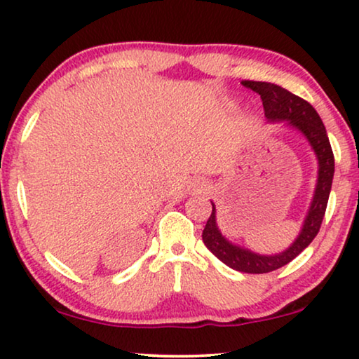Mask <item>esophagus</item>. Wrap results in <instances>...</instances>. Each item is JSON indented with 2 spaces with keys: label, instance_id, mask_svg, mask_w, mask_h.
<instances>
[{
  "label": "esophagus",
  "instance_id": "1",
  "mask_svg": "<svg viewBox=\"0 0 359 359\" xmlns=\"http://www.w3.org/2000/svg\"><path fill=\"white\" fill-rule=\"evenodd\" d=\"M191 187H194V190L198 191V194H203V191L208 190V180L206 179H196V180H194Z\"/></svg>",
  "mask_w": 359,
  "mask_h": 359
}]
</instances>
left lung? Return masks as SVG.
<instances>
[{"label":"left lung","instance_id":"1","mask_svg":"<svg viewBox=\"0 0 359 359\" xmlns=\"http://www.w3.org/2000/svg\"><path fill=\"white\" fill-rule=\"evenodd\" d=\"M242 83L261 96L267 122H285L288 127L295 128L306 138L314 156L318 159L316 189H314L311 205H309L306 217L303 221L302 231L290 247L280 251V253L259 255L227 240L219 231L216 222V206L211 201L212 212L208 219L205 231H203V242H205L206 248L217 259H221L224 264L235 271L247 272V274H264V272L279 269V267L290 263L292 259H295L318 235L325 208H327L330 189H332L335 164L325 127L316 109L308 101L276 83L253 82V80H245Z\"/></svg>","mask_w":359,"mask_h":359}]
</instances>
